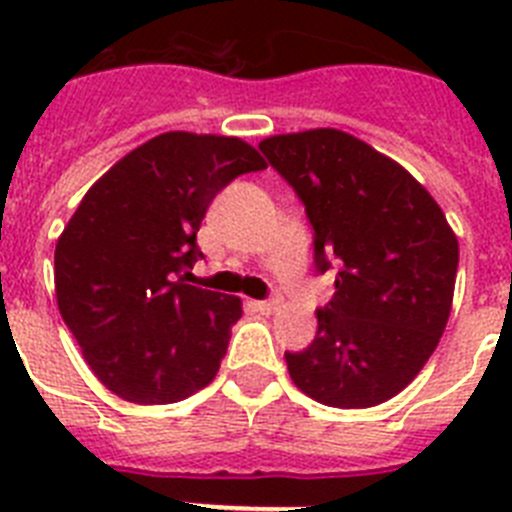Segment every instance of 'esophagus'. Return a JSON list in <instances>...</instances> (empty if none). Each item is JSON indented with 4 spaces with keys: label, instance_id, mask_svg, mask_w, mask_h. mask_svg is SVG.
Returning a JSON list of instances; mask_svg holds the SVG:
<instances>
[{
    "label": "esophagus",
    "instance_id": "34e87169",
    "mask_svg": "<svg viewBox=\"0 0 512 512\" xmlns=\"http://www.w3.org/2000/svg\"><path fill=\"white\" fill-rule=\"evenodd\" d=\"M282 295H279V292H274V295L271 297H266V300H259V302H253V305L259 307L261 312H274V310H279V307H282Z\"/></svg>",
    "mask_w": 512,
    "mask_h": 512
}]
</instances>
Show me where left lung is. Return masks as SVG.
Returning a JSON list of instances; mask_svg holds the SVG:
<instances>
[{
	"mask_svg": "<svg viewBox=\"0 0 512 512\" xmlns=\"http://www.w3.org/2000/svg\"><path fill=\"white\" fill-rule=\"evenodd\" d=\"M312 225L315 271H336L318 333L284 351L292 382L330 408H372L436 351L454 300L459 243L408 171L333 128L259 143Z\"/></svg>",
	"mask_w": 512,
	"mask_h": 512,
	"instance_id": "8db88e82",
	"label": "left lung"
}]
</instances>
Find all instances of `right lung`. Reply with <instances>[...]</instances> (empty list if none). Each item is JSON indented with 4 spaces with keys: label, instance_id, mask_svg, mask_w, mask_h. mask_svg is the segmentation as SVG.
<instances>
[{
    "label": "right lung",
    "instance_id": "right-lung-1",
    "mask_svg": "<svg viewBox=\"0 0 512 512\" xmlns=\"http://www.w3.org/2000/svg\"><path fill=\"white\" fill-rule=\"evenodd\" d=\"M266 169L248 143L164 133L84 194L56 243V297L99 382L140 405L179 402L215 379L238 297L187 284L217 192Z\"/></svg>",
    "mask_w": 512,
    "mask_h": 512
}]
</instances>
